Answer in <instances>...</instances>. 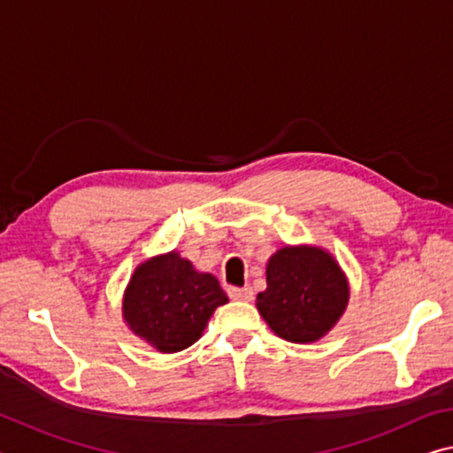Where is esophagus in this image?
<instances>
[{"label":"esophagus","mask_w":453,"mask_h":453,"mask_svg":"<svg viewBox=\"0 0 453 453\" xmlns=\"http://www.w3.org/2000/svg\"><path fill=\"white\" fill-rule=\"evenodd\" d=\"M227 294L232 300H242V303H252L254 300L252 288H229Z\"/></svg>","instance_id":"obj_1"}]
</instances>
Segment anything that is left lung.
<instances>
[{"label":"left lung","instance_id":"left-lung-1","mask_svg":"<svg viewBox=\"0 0 453 453\" xmlns=\"http://www.w3.org/2000/svg\"><path fill=\"white\" fill-rule=\"evenodd\" d=\"M265 290L256 308L280 339L311 344L326 336L347 311L349 278L328 250L284 246L265 264Z\"/></svg>","mask_w":453,"mask_h":453}]
</instances>
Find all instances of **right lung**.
I'll use <instances>...</instances> for the list:
<instances>
[{"instance_id":"obj_1","label":"right lung","mask_w":453,"mask_h":453,"mask_svg":"<svg viewBox=\"0 0 453 453\" xmlns=\"http://www.w3.org/2000/svg\"><path fill=\"white\" fill-rule=\"evenodd\" d=\"M224 304L218 278L171 250L136 265L123 294V320L142 342L171 355L197 342Z\"/></svg>"}]
</instances>
